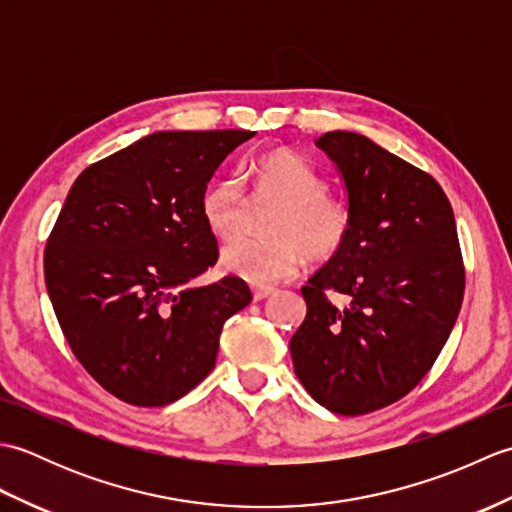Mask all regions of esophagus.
I'll use <instances>...</instances> for the list:
<instances>
[{
	"mask_svg": "<svg viewBox=\"0 0 512 512\" xmlns=\"http://www.w3.org/2000/svg\"><path fill=\"white\" fill-rule=\"evenodd\" d=\"M273 292H275V288H270V286H253V299L264 301V299L273 295Z\"/></svg>",
	"mask_w": 512,
	"mask_h": 512,
	"instance_id": "1",
	"label": "esophagus"
}]
</instances>
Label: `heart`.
<instances>
[{"instance_id": "1", "label": "heart", "mask_w": 512, "mask_h": 512, "mask_svg": "<svg viewBox=\"0 0 512 512\" xmlns=\"http://www.w3.org/2000/svg\"><path fill=\"white\" fill-rule=\"evenodd\" d=\"M244 178L257 202H279L268 215L266 237H235L222 253V266L253 284H275L297 275L303 250L314 262H328L347 244L354 211L341 195L328 193V180L290 149L264 151L246 165ZM200 213L206 228L220 239L242 231L248 200L235 178H222L204 189Z\"/></svg>"}]
</instances>
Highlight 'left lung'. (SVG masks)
Here are the masks:
<instances>
[{"label": "left lung", "instance_id": "obj_1", "mask_svg": "<svg viewBox=\"0 0 512 512\" xmlns=\"http://www.w3.org/2000/svg\"><path fill=\"white\" fill-rule=\"evenodd\" d=\"M317 147L341 173L354 226L301 288L308 314L290 354L319 405L363 416L407 396L447 343L464 297L458 228L440 184L374 140L328 132ZM328 289L351 303L336 309Z\"/></svg>", "mask_w": 512, "mask_h": 512}]
</instances>
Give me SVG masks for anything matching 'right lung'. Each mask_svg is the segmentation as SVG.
I'll return each mask as SVG.
<instances>
[{"mask_svg": "<svg viewBox=\"0 0 512 512\" xmlns=\"http://www.w3.org/2000/svg\"><path fill=\"white\" fill-rule=\"evenodd\" d=\"M244 129L156 132L74 180L43 255L74 356L129 405L182 398L215 365L222 325L253 295L244 279L193 281L217 262L200 200Z\"/></svg>", "mask_w": 512, "mask_h": 512, "instance_id": "add662e5", "label": "right lung"}]
</instances>
